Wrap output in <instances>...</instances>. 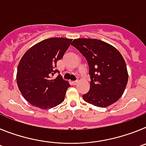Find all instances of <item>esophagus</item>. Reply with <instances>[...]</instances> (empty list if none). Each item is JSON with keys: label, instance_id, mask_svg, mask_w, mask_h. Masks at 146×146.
<instances>
[{"label": "esophagus", "instance_id": "1", "mask_svg": "<svg viewBox=\"0 0 146 146\" xmlns=\"http://www.w3.org/2000/svg\"><path fill=\"white\" fill-rule=\"evenodd\" d=\"M77 83H78V80H76V81H74V82H72V84L74 85V86H76Z\"/></svg>", "mask_w": 146, "mask_h": 146}]
</instances>
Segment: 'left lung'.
<instances>
[{
  "instance_id": "left-lung-1",
  "label": "left lung",
  "mask_w": 146,
  "mask_h": 146,
  "mask_svg": "<svg viewBox=\"0 0 146 146\" xmlns=\"http://www.w3.org/2000/svg\"><path fill=\"white\" fill-rule=\"evenodd\" d=\"M87 60L90 89L82 95L86 102L106 108L123 95L128 82L126 62L112 45L96 38H77L71 44Z\"/></svg>"
}]
</instances>
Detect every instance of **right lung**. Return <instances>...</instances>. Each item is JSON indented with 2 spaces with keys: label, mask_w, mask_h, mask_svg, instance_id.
<instances>
[{
  "label": "right lung",
  "mask_w": 146,
  "mask_h": 146,
  "mask_svg": "<svg viewBox=\"0 0 146 146\" xmlns=\"http://www.w3.org/2000/svg\"><path fill=\"white\" fill-rule=\"evenodd\" d=\"M72 39L50 38L33 45L18 64L17 82L23 97L31 104L43 110L56 107L64 102L70 85L58 75V60L63 58Z\"/></svg>",
  "instance_id": "1"
}]
</instances>
